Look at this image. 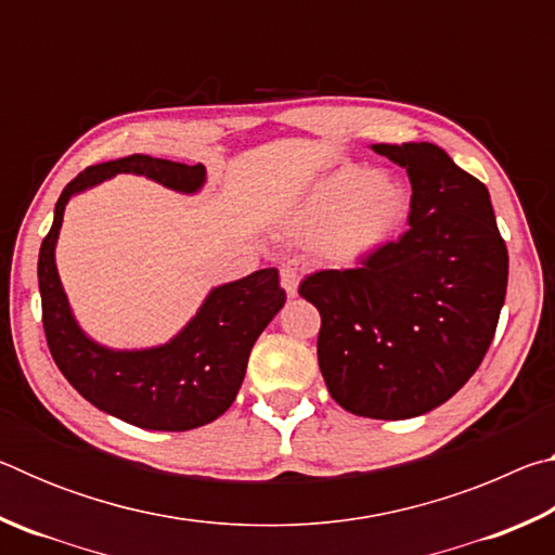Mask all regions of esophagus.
Instances as JSON below:
<instances>
[{
	"instance_id": "1",
	"label": "esophagus",
	"mask_w": 555,
	"mask_h": 555,
	"mask_svg": "<svg viewBox=\"0 0 555 555\" xmlns=\"http://www.w3.org/2000/svg\"><path fill=\"white\" fill-rule=\"evenodd\" d=\"M279 276H281V286H284L286 294L294 298L298 294V271L294 267L284 264L279 269Z\"/></svg>"
}]
</instances>
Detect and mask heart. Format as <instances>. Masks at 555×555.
Returning a JSON list of instances; mask_svg holds the SVG:
<instances>
[{
  "instance_id": "b5f03b06",
  "label": "heart",
  "mask_w": 555,
  "mask_h": 555,
  "mask_svg": "<svg viewBox=\"0 0 555 555\" xmlns=\"http://www.w3.org/2000/svg\"><path fill=\"white\" fill-rule=\"evenodd\" d=\"M411 210V195L397 178L370 168H343L315 188L296 218L298 232L315 237L333 264H360L397 237Z\"/></svg>"
}]
</instances>
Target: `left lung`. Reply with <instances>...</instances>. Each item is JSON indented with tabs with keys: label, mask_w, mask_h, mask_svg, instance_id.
Listing matches in <instances>:
<instances>
[{
	"label": "left lung",
	"mask_w": 555,
	"mask_h": 555,
	"mask_svg": "<svg viewBox=\"0 0 555 555\" xmlns=\"http://www.w3.org/2000/svg\"><path fill=\"white\" fill-rule=\"evenodd\" d=\"M406 168L411 228L354 269H323L298 294L321 313L331 397L399 421L446 403L480 367L500 323L509 255L490 193L428 142L374 144Z\"/></svg>",
	"instance_id": "obj_1"
}]
</instances>
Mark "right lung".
Returning a JSON list of instances; mask_svg holds the SVG:
<instances>
[{
    "label": "right lung",
    "instance_id": "right-lung-1",
    "mask_svg": "<svg viewBox=\"0 0 555 555\" xmlns=\"http://www.w3.org/2000/svg\"><path fill=\"white\" fill-rule=\"evenodd\" d=\"M115 173L146 176L181 193H195L205 181V166L201 164L188 166L131 154L90 166L63 188L53 224L39 251L46 343L63 377L100 411L149 430L205 426L232 406L247 372L251 347L286 304L279 271L259 269L232 284L212 288L198 315L168 345L115 352L92 343L70 313L55 271L53 249L70 195Z\"/></svg>",
    "mask_w": 555,
    "mask_h": 555
}]
</instances>
